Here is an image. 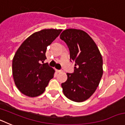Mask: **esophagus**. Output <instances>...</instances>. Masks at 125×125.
Listing matches in <instances>:
<instances>
[{"label": "esophagus", "instance_id": "34e87169", "mask_svg": "<svg viewBox=\"0 0 125 125\" xmlns=\"http://www.w3.org/2000/svg\"><path fill=\"white\" fill-rule=\"evenodd\" d=\"M56 71L57 73H61L62 72V71L61 70H58V69H56Z\"/></svg>", "mask_w": 125, "mask_h": 125}]
</instances>
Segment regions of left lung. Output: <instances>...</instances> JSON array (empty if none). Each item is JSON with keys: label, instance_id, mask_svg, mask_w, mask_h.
<instances>
[{"label": "left lung", "instance_id": "left-lung-1", "mask_svg": "<svg viewBox=\"0 0 125 125\" xmlns=\"http://www.w3.org/2000/svg\"><path fill=\"white\" fill-rule=\"evenodd\" d=\"M75 62L73 73L61 84L65 96L75 102L88 100L96 91L103 76V59L96 44L82 30L68 29L60 35Z\"/></svg>", "mask_w": 125, "mask_h": 125}]
</instances>
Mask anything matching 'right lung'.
Here are the masks:
<instances>
[{
    "label": "right lung",
    "mask_w": 125,
    "mask_h": 125,
    "mask_svg": "<svg viewBox=\"0 0 125 125\" xmlns=\"http://www.w3.org/2000/svg\"><path fill=\"white\" fill-rule=\"evenodd\" d=\"M61 29H44L27 37L15 52L12 60L14 83L22 94L36 97L44 93L54 69L44 63L47 47L58 37Z\"/></svg>",
    "instance_id": "1"
}]
</instances>
